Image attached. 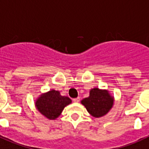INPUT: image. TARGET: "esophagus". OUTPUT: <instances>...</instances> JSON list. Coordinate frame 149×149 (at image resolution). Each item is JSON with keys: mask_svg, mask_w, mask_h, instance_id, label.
Instances as JSON below:
<instances>
[{"mask_svg": "<svg viewBox=\"0 0 149 149\" xmlns=\"http://www.w3.org/2000/svg\"><path fill=\"white\" fill-rule=\"evenodd\" d=\"M72 101H73V102H76V103H78L79 102V98H73V99H72Z\"/></svg>", "mask_w": 149, "mask_h": 149, "instance_id": "34e87169", "label": "esophagus"}]
</instances>
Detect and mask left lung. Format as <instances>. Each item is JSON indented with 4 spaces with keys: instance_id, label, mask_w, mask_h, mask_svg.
Wrapping results in <instances>:
<instances>
[{
    "instance_id": "1",
    "label": "left lung",
    "mask_w": 149,
    "mask_h": 149,
    "mask_svg": "<svg viewBox=\"0 0 149 149\" xmlns=\"http://www.w3.org/2000/svg\"><path fill=\"white\" fill-rule=\"evenodd\" d=\"M113 97L107 90L94 88L90 90L89 96L81 101L82 104L94 117H101L109 112L113 104Z\"/></svg>"
}]
</instances>
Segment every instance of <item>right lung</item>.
<instances>
[{
	"label": "right lung",
	"instance_id": "obj_1",
	"mask_svg": "<svg viewBox=\"0 0 149 149\" xmlns=\"http://www.w3.org/2000/svg\"><path fill=\"white\" fill-rule=\"evenodd\" d=\"M72 102L60 92L51 89L40 95L36 101V107L40 113L49 120H55L62 113L64 107Z\"/></svg>",
	"mask_w": 149,
	"mask_h": 149
}]
</instances>
